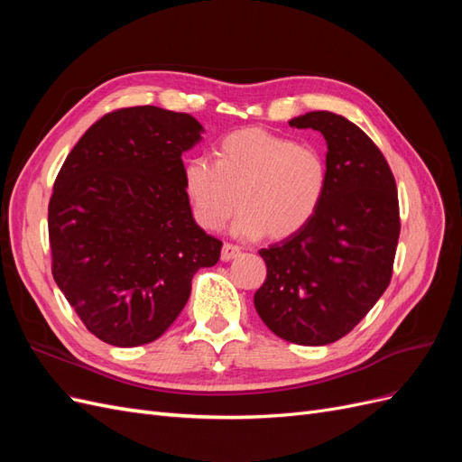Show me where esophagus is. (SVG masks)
<instances>
[{"label":"esophagus","mask_w":462,"mask_h":462,"mask_svg":"<svg viewBox=\"0 0 462 462\" xmlns=\"http://www.w3.org/2000/svg\"><path fill=\"white\" fill-rule=\"evenodd\" d=\"M239 254H241V248L236 246V245L226 243V245H223V248H221V260H223V262H229V260L239 256Z\"/></svg>","instance_id":"1"}]
</instances>
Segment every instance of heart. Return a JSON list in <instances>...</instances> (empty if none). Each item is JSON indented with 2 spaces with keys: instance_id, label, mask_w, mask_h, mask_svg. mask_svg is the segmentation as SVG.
I'll list each match as a JSON object with an SVG mask.
<instances>
[{
  "instance_id": "obj_1",
  "label": "heart",
  "mask_w": 462,
  "mask_h": 462,
  "mask_svg": "<svg viewBox=\"0 0 462 462\" xmlns=\"http://www.w3.org/2000/svg\"><path fill=\"white\" fill-rule=\"evenodd\" d=\"M216 163L192 156L183 163V189L192 216L208 231L226 226L241 206L233 231L256 239L268 231L283 239L309 223L324 199L328 167L319 150L263 129L223 136Z\"/></svg>"
}]
</instances>
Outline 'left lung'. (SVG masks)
Here are the masks:
<instances>
[{"mask_svg": "<svg viewBox=\"0 0 462 462\" xmlns=\"http://www.w3.org/2000/svg\"><path fill=\"white\" fill-rule=\"evenodd\" d=\"M328 143V187L314 217L260 250L268 268L254 306L277 337L328 345L345 337L383 295L401 233L395 177L372 138L331 111L289 121Z\"/></svg>", "mask_w": 462, "mask_h": 462, "instance_id": "1", "label": "left lung"}]
</instances>
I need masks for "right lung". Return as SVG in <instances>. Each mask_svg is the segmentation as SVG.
Masks as SVG:
<instances>
[{"label":"right lung","instance_id":"1","mask_svg":"<svg viewBox=\"0 0 462 462\" xmlns=\"http://www.w3.org/2000/svg\"><path fill=\"white\" fill-rule=\"evenodd\" d=\"M189 114L109 111L80 136L48 206L51 273L82 324L116 346L156 341L221 241L197 226L180 153L200 141Z\"/></svg>","mask_w":462,"mask_h":462}]
</instances>
